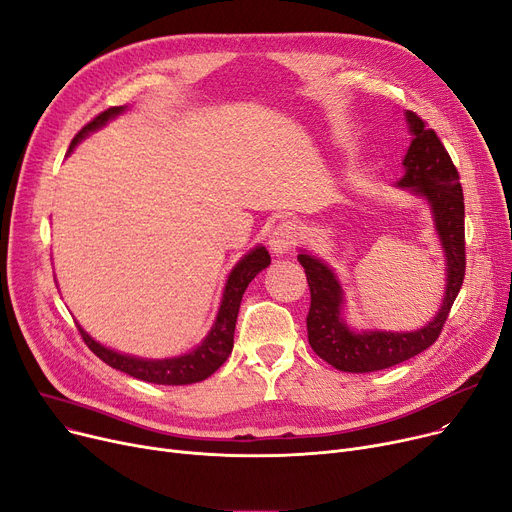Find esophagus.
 <instances>
[{
  "mask_svg": "<svg viewBox=\"0 0 512 512\" xmlns=\"http://www.w3.org/2000/svg\"><path fill=\"white\" fill-rule=\"evenodd\" d=\"M302 231L300 227L294 223V221H283L279 223L273 233H271V239H269V246L273 250L275 256H283V254H289L291 250L296 248V243L300 239Z\"/></svg>",
  "mask_w": 512,
  "mask_h": 512,
  "instance_id": "obj_1",
  "label": "esophagus"
}]
</instances>
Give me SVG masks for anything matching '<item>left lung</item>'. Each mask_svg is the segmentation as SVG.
<instances>
[{"instance_id": "left-lung-1", "label": "left lung", "mask_w": 512, "mask_h": 512, "mask_svg": "<svg viewBox=\"0 0 512 512\" xmlns=\"http://www.w3.org/2000/svg\"><path fill=\"white\" fill-rule=\"evenodd\" d=\"M412 135L402 160L404 177L398 187L427 200L433 225L446 256V294L433 319L417 331H354L346 325L344 289L335 273L316 256L302 250L300 264L310 287L306 316L308 342L331 367L346 373H373L389 369L427 350L440 337L448 312L465 279V200L458 170L444 143L415 112H404Z\"/></svg>"}]
</instances>
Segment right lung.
Segmentation results:
<instances>
[{
  "label": "right lung",
  "mask_w": 512,
  "mask_h": 512,
  "mask_svg": "<svg viewBox=\"0 0 512 512\" xmlns=\"http://www.w3.org/2000/svg\"><path fill=\"white\" fill-rule=\"evenodd\" d=\"M125 110L127 106H114L102 112L100 116H95L91 123L85 125L77 133V137L72 139L68 152H72V148H75L77 143H81L89 133L102 129L108 120L123 114ZM269 264H271L269 252H266L264 246H256L233 266V271L229 273V279L225 283L223 300H221V308H218L216 321L210 333L204 337V342L189 354L175 356V358H160V360L120 354L116 350L102 346L100 342H95L83 327H79L83 342L89 346V350L97 358H102L106 364H110L112 369L123 371L141 381L158 383V385H189V383L204 381L229 358L233 350L235 323H237V312H239L243 291H246L250 281Z\"/></svg>",
  "instance_id": "1"
}]
</instances>
